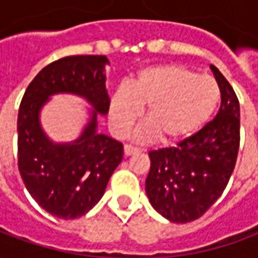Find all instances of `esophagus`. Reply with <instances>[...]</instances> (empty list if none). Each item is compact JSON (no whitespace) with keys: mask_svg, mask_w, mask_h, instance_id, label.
Returning <instances> with one entry per match:
<instances>
[{"mask_svg":"<svg viewBox=\"0 0 258 258\" xmlns=\"http://www.w3.org/2000/svg\"><path fill=\"white\" fill-rule=\"evenodd\" d=\"M138 149L137 148H134V146L131 145H125L124 146V155L125 156H131V155H135V153H138Z\"/></svg>","mask_w":258,"mask_h":258,"instance_id":"obj_1","label":"esophagus"}]
</instances>
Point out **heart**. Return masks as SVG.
I'll return each instance as SVG.
<instances>
[{
  "label": "heart",
  "mask_w": 258,
  "mask_h": 258,
  "mask_svg": "<svg viewBox=\"0 0 258 258\" xmlns=\"http://www.w3.org/2000/svg\"><path fill=\"white\" fill-rule=\"evenodd\" d=\"M221 90L216 80L199 76L181 64L146 68L130 84H120L109 103V121L117 135H125L146 109L148 127L141 140L159 137L174 144L196 134L218 106Z\"/></svg>",
  "instance_id": "b5f03b06"
}]
</instances>
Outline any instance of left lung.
I'll return each instance as SVG.
<instances>
[{
  "mask_svg": "<svg viewBox=\"0 0 258 258\" xmlns=\"http://www.w3.org/2000/svg\"><path fill=\"white\" fill-rule=\"evenodd\" d=\"M220 90L217 116L177 146L149 152L146 195L153 209L177 224L198 220L216 203L231 178L240 142L238 96L216 66Z\"/></svg>",
  "mask_w": 258,
  "mask_h": 258,
  "instance_id": "1",
  "label": "left lung"
}]
</instances>
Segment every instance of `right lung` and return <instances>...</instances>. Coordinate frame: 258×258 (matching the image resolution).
<instances>
[{
  "mask_svg": "<svg viewBox=\"0 0 258 258\" xmlns=\"http://www.w3.org/2000/svg\"><path fill=\"white\" fill-rule=\"evenodd\" d=\"M103 55L58 59L33 79L18 114V167L26 188L40 207L53 217L84 216L105 194L109 178L123 160V145L96 133L98 113L109 112ZM85 97L94 110L79 140L55 144L42 131L39 110L53 93Z\"/></svg>",
  "mask_w": 258,
  "mask_h": 258,
  "instance_id": "right-lung-1",
  "label": "right lung"
}]
</instances>
